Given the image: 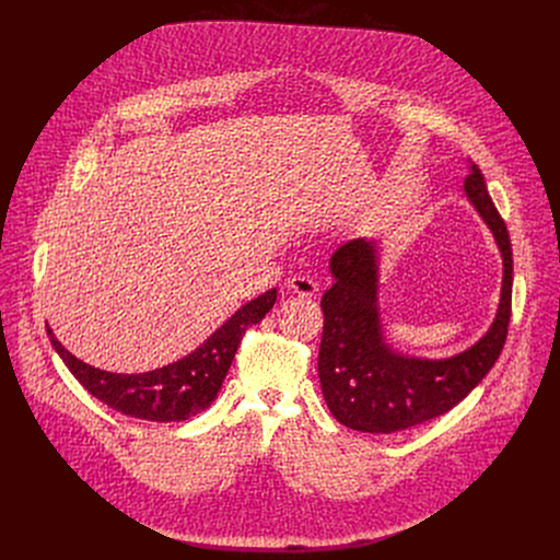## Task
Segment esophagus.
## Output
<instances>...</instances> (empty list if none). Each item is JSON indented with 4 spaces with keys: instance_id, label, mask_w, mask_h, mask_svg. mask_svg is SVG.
Listing matches in <instances>:
<instances>
[{
    "instance_id": "obj_1",
    "label": "esophagus",
    "mask_w": 560,
    "mask_h": 560,
    "mask_svg": "<svg viewBox=\"0 0 560 560\" xmlns=\"http://www.w3.org/2000/svg\"><path fill=\"white\" fill-rule=\"evenodd\" d=\"M288 288H290L294 294H299V296H314L316 290H318L316 281H312L310 277H301V275L292 277V279L288 281Z\"/></svg>"
}]
</instances>
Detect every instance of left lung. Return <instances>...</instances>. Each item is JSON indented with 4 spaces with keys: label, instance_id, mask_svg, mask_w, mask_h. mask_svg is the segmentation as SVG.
<instances>
[{
    "label": "left lung",
    "instance_id": "left-lung-1",
    "mask_svg": "<svg viewBox=\"0 0 560 560\" xmlns=\"http://www.w3.org/2000/svg\"><path fill=\"white\" fill-rule=\"evenodd\" d=\"M463 192L490 228L503 259L494 322L463 352L428 359L392 348L378 305L381 244L376 238H352L330 259L335 283L322 299L326 322L318 378L332 417L350 430L389 434L450 412L486 378L505 346L514 272L510 234L483 173L471 162Z\"/></svg>",
    "mask_w": 560,
    "mask_h": 560
}]
</instances>
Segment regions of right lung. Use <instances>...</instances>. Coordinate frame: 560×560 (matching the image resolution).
I'll list each match as a JSON object with an SVG mask.
<instances>
[{"label": "right lung", "instance_id": "add662e5", "mask_svg": "<svg viewBox=\"0 0 560 560\" xmlns=\"http://www.w3.org/2000/svg\"><path fill=\"white\" fill-rule=\"evenodd\" d=\"M277 288L238 307L199 348L184 359L143 374H117L70 354L46 326L48 339L72 376L108 408L156 423L188 421L208 410L223 385L242 337L272 310Z\"/></svg>", "mask_w": 560, "mask_h": 560}]
</instances>
